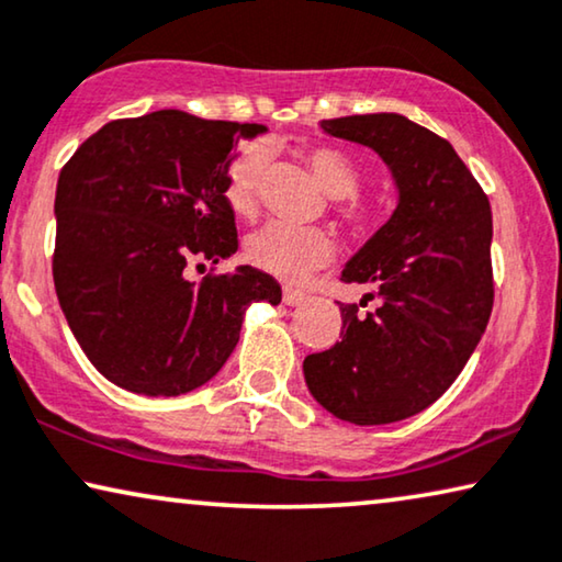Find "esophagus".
<instances>
[{"label":"esophagus","mask_w":562,"mask_h":562,"mask_svg":"<svg viewBox=\"0 0 562 562\" xmlns=\"http://www.w3.org/2000/svg\"><path fill=\"white\" fill-rule=\"evenodd\" d=\"M306 301L304 291H296V289H283V304L286 306H299Z\"/></svg>","instance_id":"1"}]
</instances>
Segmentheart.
Returning <instances> with one entry per match:
<instances>
[{"label":"heart","instance_id":"obj_1","mask_svg":"<svg viewBox=\"0 0 562 562\" xmlns=\"http://www.w3.org/2000/svg\"><path fill=\"white\" fill-rule=\"evenodd\" d=\"M304 161L312 169L322 190L335 198V213L341 223L364 233L375 221L368 202L357 198L362 172L345 151L335 146H308ZM268 165V146L263 142L243 144L227 165L225 202L238 217H254L258 210V187ZM248 258L261 271L281 281H304L316 268L335 258V240L322 227H296L271 223L248 240Z\"/></svg>","mask_w":562,"mask_h":562}]
</instances>
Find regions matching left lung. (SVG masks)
<instances>
[{"label": "left lung", "mask_w": 562, "mask_h": 562, "mask_svg": "<svg viewBox=\"0 0 562 562\" xmlns=\"http://www.w3.org/2000/svg\"><path fill=\"white\" fill-rule=\"evenodd\" d=\"M322 128L378 151L401 198L341 271L368 294L339 304V341L306 357L304 378L331 416L382 426L436 403L482 339L494 304L492 207L453 146L401 113ZM372 297L379 306L360 313Z\"/></svg>", "instance_id": "obj_1"}]
</instances>
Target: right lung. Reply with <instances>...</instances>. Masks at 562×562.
I'll list each match as a JSON object with an SVG mask.
<instances>
[{
	"mask_svg": "<svg viewBox=\"0 0 562 562\" xmlns=\"http://www.w3.org/2000/svg\"><path fill=\"white\" fill-rule=\"evenodd\" d=\"M261 124L165 109L109 121L65 161L55 192L53 279L93 368L142 395H182L217 375L246 306L279 304L254 266L187 279V266L238 250L225 175Z\"/></svg>",
	"mask_w": 562,
	"mask_h": 562,
	"instance_id": "obj_1",
	"label": "right lung"
}]
</instances>
